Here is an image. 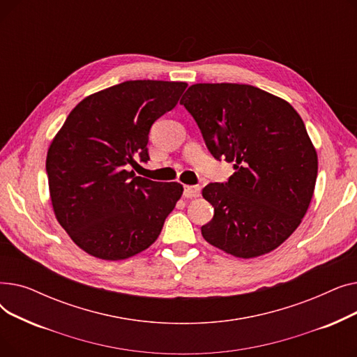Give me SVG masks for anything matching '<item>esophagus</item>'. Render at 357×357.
<instances>
[{
    "mask_svg": "<svg viewBox=\"0 0 357 357\" xmlns=\"http://www.w3.org/2000/svg\"><path fill=\"white\" fill-rule=\"evenodd\" d=\"M183 195L186 198H197L201 195V188L195 185H185L183 186Z\"/></svg>",
    "mask_w": 357,
    "mask_h": 357,
    "instance_id": "34e87169",
    "label": "esophagus"
}]
</instances>
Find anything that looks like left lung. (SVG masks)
Here are the masks:
<instances>
[{"label":"left lung","instance_id":"1","mask_svg":"<svg viewBox=\"0 0 357 357\" xmlns=\"http://www.w3.org/2000/svg\"><path fill=\"white\" fill-rule=\"evenodd\" d=\"M181 104L211 155L236 169L227 182L202 190L214 207L202 237L243 259L282 245L308 210L318 171L303 119L285 100L246 84H195Z\"/></svg>","mask_w":357,"mask_h":357}]
</instances>
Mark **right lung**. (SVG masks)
Here are the masks:
<instances>
[{
    "label": "right lung",
    "instance_id": "add662e5",
    "mask_svg": "<svg viewBox=\"0 0 357 357\" xmlns=\"http://www.w3.org/2000/svg\"><path fill=\"white\" fill-rule=\"evenodd\" d=\"M188 84L126 81L75 107L46 158L53 211L88 255L121 260L153 245L182 195L178 182L136 176L147 162L150 127Z\"/></svg>",
    "mask_w": 357,
    "mask_h": 357
}]
</instances>
